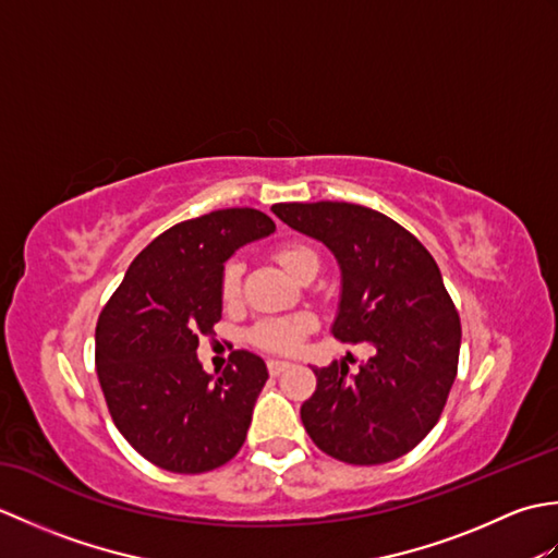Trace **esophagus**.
<instances>
[{"label":"esophagus","mask_w":558,"mask_h":558,"mask_svg":"<svg viewBox=\"0 0 558 558\" xmlns=\"http://www.w3.org/2000/svg\"><path fill=\"white\" fill-rule=\"evenodd\" d=\"M286 369H290V362H286V360H268L270 376H278V374H282Z\"/></svg>","instance_id":"esophagus-1"}]
</instances>
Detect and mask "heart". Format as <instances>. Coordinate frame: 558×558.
<instances>
[{
  "mask_svg": "<svg viewBox=\"0 0 558 558\" xmlns=\"http://www.w3.org/2000/svg\"><path fill=\"white\" fill-rule=\"evenodd\" d=\"M278 260L280 266L286 268L290 276L298 278V272L310 264V260H318L316 254L310 246L304 244H286L278 248ZM240 282H242V264L236 258H232L228 266L222 270V298L225 300H234L236 292H240ZM312 326V322L306 316L300 318H266L254 326L252 330V340L260 348L268 350H294L302 338L306 328Z\"/></svg>",
  "mask_w": 558,
  "mask_h": 558,
  "instance_id": "heart-1",
  "label": "heart"
}]
</instances>
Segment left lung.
Returning <instances> with one entry per match:
<instances>
[{
	"label": "left lung",
	"mask_w": 558,
	"mask_h": 558,
	"mask_svg": "<svg viewBox=\"0 0 558 558\" xmlns=\"http://www.w3.org/2000/svg\"><path fill=\"white\" fill-rule=\"evenodd\" d=\"M270 210L338 260L340 302L330 333L374 348L354 376L348 364L312 366L316 390L300 410L306 434L350 465L410 453L441 417L458 372L460 318L436 260L396 220L357 204Z\"/></svg>",
	"instance_id": "1"
}]
</instances>
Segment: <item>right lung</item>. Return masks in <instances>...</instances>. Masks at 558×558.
Returning a JSON list of instances; mask_svg holds the SVG:
<instances>
[{"label":"right lung","instance_id":"1","mask_svg":"<svg viewBox=\"0 0 558 558\" xmlns=\"http://www.w3.org/2000/svg\"><path fill=\"white\" fill-rule=\"evenodd\" d=\"M276 232L266 213L222 208L156 236L105 304L96 369L112 422L162 470L198 475L242 448L268 369L234 350L222 374L204 372L198 336L222 316V270L236 248Z\"/></svg>","mask_w":558,"mask_h":558}]
</instances>
